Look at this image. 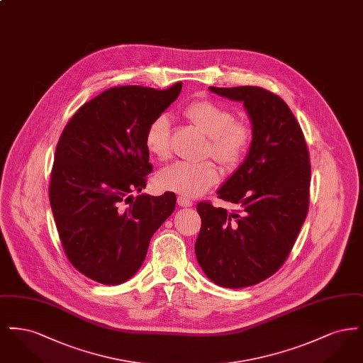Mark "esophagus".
<instances>
[{
	"mask_svg": "<svg viewBox=\"0 0 363 363\" xmlns=\"http://www.w3.org/2000/svg\"><path fill=\"white\" fill-rule=\"evenodd\" d=\"M177 201H178L179 207H191L193 206V201L188 197H184V196H179Z\"/></svg>",
	"mask_w": 363,
	"mask_h": 363,
	"instance_id": "34e87169",
	"label": "esophagus"
}]
</instances>
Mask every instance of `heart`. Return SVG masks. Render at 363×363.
Returning <instances> with one entry per match:
<instances>
[{"instance_id":"heart-1","label":"heart","mask_w":363,"mask_h":363,"mask_svg":"<svg viewBox=\"0 0 363 363\" xmlns=\"http://www.w3.org/2000/svg\"><path fill=\"white\" fill-rule=\"evenodd\" d=\"M185 116L196 128L208 136L207 154L223 167H235L246 155L253 141V129L247 122L234 120V113L223 104L212 101H197L185 108ZM145 148L159 160L170 156V120L157 116L147 128ZM219 179L216 166L206 160L200 163L177 162L163 169L156 177L162 189L194 197Z\"/></svg>"}]
</instances>
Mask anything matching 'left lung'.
<instances>
[{
  "mask_svg": "<svg viewBox=\"0 0 363 363\" xmlns=\"http://www.w3.org/2000/svg\"><path fill=\"white\" fill-rule=\"evenodd\" d=\"M209 89L243 102L253 141L245 162L218 190L237 209L197 204L196 257L213 283L242 289L272 277L293 249L309 209L311 157L290 107L261 86Z\"/></svg>",
  "mask_w": 363,
  "mask_h": 363,
  "instance_id": "left-lung-1",
  "label": "left lung"
}]
</instances>
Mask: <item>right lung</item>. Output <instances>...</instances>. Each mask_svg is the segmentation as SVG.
Here are the masks:
<instances>
[{"label":"right lung","instance_id":"right-lung-1","mask_svg":"<svg viewBox=\"0 0 363 363\" xmlns=\"http://www.w3.org/2000/svg\"><path fill=\"white\" fill-rule=\"evenodd\" d=\"M181 88H108L74 113L58 140L49 186L52 216L70 264L98 283L116 286L133 277L174 212L173 191L132 193L145 188L152 172L147 128Z\"/></svg>","mask_w":363,"mask_h":363}]
</instances>
